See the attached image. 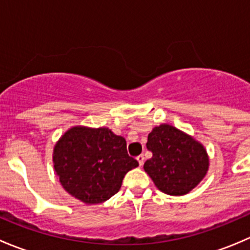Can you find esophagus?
<instances>
[{"instance_id":"34e87169","label":"esophagus","mask_w":250,"mask_h":250,"mask_svg":"<svg viewBox=\"0 0 250 250\" xmlns=\"http://www.w3.org/2000/svg\"><path fill=\"white\" fill-rule=\"evenodd\" d=\"M137 161L139 162V166L141 167V166L144 165V161H145V157H144V155H139L137 157Z\"/></svg>"}]
</instances>
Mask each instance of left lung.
<instances>
[{
    "instance_id": "8db88e82",
    "label": "left lung",
    "mask_w": 250,
    "mask_h": 250,
    "mask_svg": "<svg viewBox=\"0 0 250 250\" xmlns=\"http://www.w3.org/2000/svg\"><path fill=\"white\" fill-rule=\"evenodd\" d=\"M146 147L152 157L144 170L156 188L169 196L192 191L209 169V156L203 144L174 125H157L147 137Z\"/></svg>"
}]
</instances>
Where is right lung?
<instances>
[{
    "mask_svg": "<svg viewBox=\"0 0 250 250\" xmlns=\"http://www.w3.org/2000/svg\"><path fill=\"white\" fill-rule=\"evenodd\" d=\"M53 165L69 195L98 204L117 193L125 174L139 163L128 156L125 138L107 127L74 125L55 143Z\"/></svg>",
    "mask_w": 250,
    "mask_h": 250,
    "instance_id": "1",
    "label": "right lung"
}]
</instances>
